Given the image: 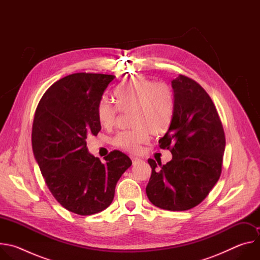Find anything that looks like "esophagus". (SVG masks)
<instances>
[{
    "label": "esophagus",
    "instance_id": "1",
    "mask_svg": "<svg viewBox=\"0 0 260 260\" xmlns=\"http://www.w3.org/2000/svg\"><path fill=\"white\" fill-rule=\"evenodd\" d=\"M131 158H132L133 165H137L138 162H140V161H141V159H140V158H138V157H131Z\"/></svg>",
    "mask_w": 260,
    "mask_h": 260
}]
</instances>
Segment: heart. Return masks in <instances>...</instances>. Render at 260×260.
Listing matches in <instances>:
<instances>
[{
	"instance_id": "b5f03b06",
	"label": "heart",
	"mask_w": 260,
	"mask_h": 260,
	"mask_svg": "<svg viewBox=\"0 0 260 260\" xmlns=\"http://www.w3.org/2000/svg\"><path fill=\"white\" fill-rule=\"evenodd\" d=\"M116 106L102 99L96 106L99 122L106 128L113 127L118 110L129 111L131 131L120 133L114 144L129 153H139L142 146L149 141L150 133L160 136L169 129L175 110L174 92L162 81L154 82L146 77H135L122 83L114 92Z\"/></svg>"
}]
</instances>
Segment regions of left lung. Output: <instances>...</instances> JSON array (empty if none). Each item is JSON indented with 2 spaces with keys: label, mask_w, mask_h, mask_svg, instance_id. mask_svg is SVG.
Instances as JSON below:
<instances>
[{
  "label": "left lung",
  "mask_w": 260,
  "mask_h": 260,
  "mask_svg": "<svg viewBox=\"0 0 260 260\" xmlns=\"http://www.w3.org/2000/svg\"><path fill=\"white\" fill-rule=\"evenodd\" d=\"M172 86L174 116L158 143L173 158L166 165L148 159L152 173L146 193L160 209L186 211L201 204L219 180L225 135L213 101L197 81L180 74Z\"/></svg>",
  "instance_id": "left-lung-1"
}]
</instances>
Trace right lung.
Masks as SVG:
<instances>
[{"instance_id": "obj_1", "label": "right lung", "mask_w": 260, "mask_h": 260, "mask_svg": "<svg viewBox=\"0 0 260 260\" xmlns=\"http://www.w3.org/2000/svg\"><path fill=\"white\" fill-rule=\"evenodd\" d=\"M113 75L75 73L53 83L37 106L32 151L48 189L68 211L92 215L108 208L131 158L111 151L102 162L87 151L86 139L101 123L96 106Z\"/></svg>"}]
</instances>
